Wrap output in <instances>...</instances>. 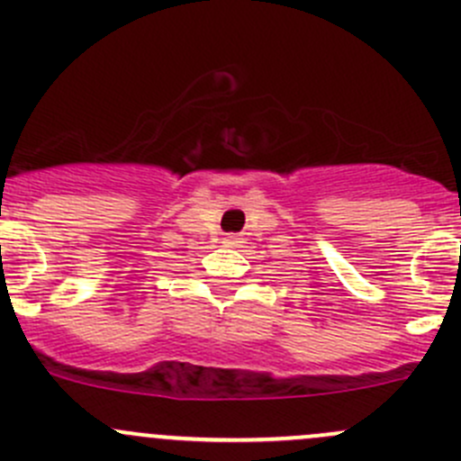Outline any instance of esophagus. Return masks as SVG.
<instances>
[{"label": "esophagus", "instance_id": "obj_1", "mask_svg": "<svg viewBox=\"0 0 461 461\" xmlns=\"http://www.w3.org/2000/svg\"><path fill=\"white\" fill-rule=\"evenodd\" d=\"M222 243L227 245V248H239L240 243H243V240L239 239V236H234V234H230V236H225V239H222Z\"/></svg>", "mask_w": 461, "mask_h": 461}]
</instances>
